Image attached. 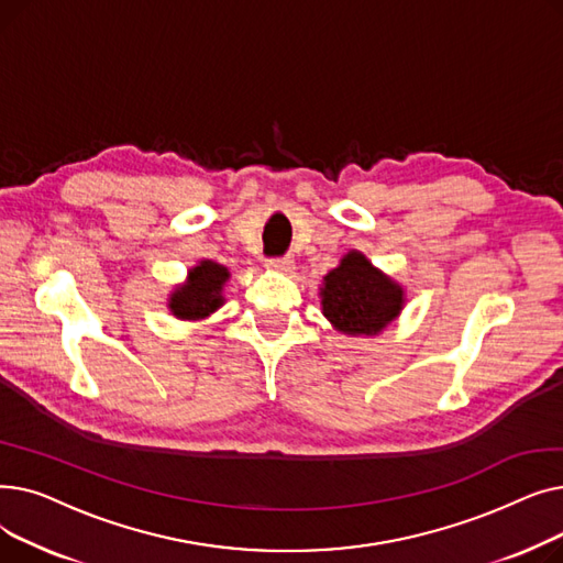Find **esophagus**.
I'll return each mask as SVG.
<instances>
[{
  "label": "esophagus",
  "mask_w": 563,
  "mask_h": 563,
  "mask_svg": "<svg viewBox=\"0 0 563 563\" xmlns=\"http://www.w3.org/2000/svg\"><path fill=\"white\" fill-rule=\"evenodd\" d=\"M266 266H269V269L287 274V272L294 269V262L289 257H269V260H266Z\"/></svg>",
  "instance_id": "1"
}]
</instances>
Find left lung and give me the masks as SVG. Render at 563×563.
<instances>
[{"label":"left lung","instance_id":"1","mask_svg":"<svg viewBox=\"0 0 563 563\" xmlns=\"http://www.w3.org/2000/svg\"><path fill=\"white\" fill-rule=\"evenodd\" d=\"M323 314L349 335H376L399 314L404 291L356 251L323 276Z\"/></svg>","mask_w":563,"mask_h":563}]
</instances>
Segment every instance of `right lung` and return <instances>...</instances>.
Returning a JSON list of instances; mask_svg holds the SVG:
<instances>
[{
  "instance_id": "right-lung-1",
  "label": "right lung",
  "mask_w": 563,
  "mask_h": 563,
  "mask_svg": "<svg viewBox=\"0 0 563 563\" xmlns=\"http://www.w3.org/2000/svg\"><path fill=\"white\" fill-rule=\"evenodd\" d=\"M228 269L217 262L205 260L189 272L187 285L177 287L170 297V310L175 317L200 319L214 312L223 299L221 287L228 280Z\"/></svg>"
}]
</instances>
